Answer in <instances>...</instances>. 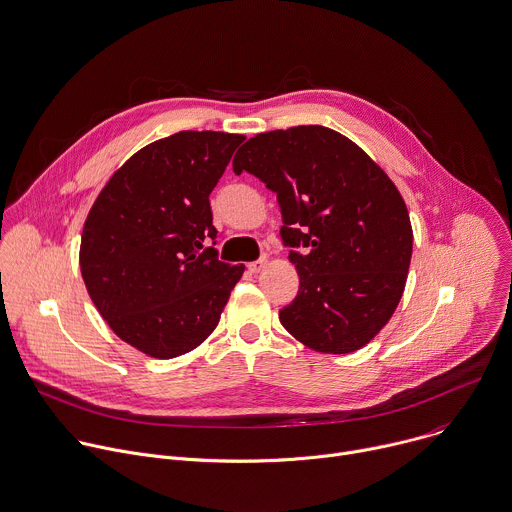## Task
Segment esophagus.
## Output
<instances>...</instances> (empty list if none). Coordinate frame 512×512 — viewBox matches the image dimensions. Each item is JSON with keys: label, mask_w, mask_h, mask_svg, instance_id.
<instances>
[{"label": "esophagus", "mask_w": 512, "mask_h": 512, "mask_svg": "<svg viewBox=\"0 0 512 512\" xmlns=\"http://www.w3.org/2000/svg\"><path fill=\"white\" fill-rule=\"evenodd\" d=\"M267 259H259V261H253V263H249L247 265V269H249V273H261L265 267H267Z\"/></svg>", "instance_id": "1"}]
</instances>
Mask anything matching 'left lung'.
Here are the masks:
<instances>
[{"mask_svg": "<svg viewBox=\"0 0 512 512\" xmlns=\"http://www.w3.org/2000/svg\"><path fill=\"white\" fill-rule=\"evenodd\" d=\"M233 170L277 193L281 239L299 275L281 325L309 350H362L394 315L412 259L406 203L384 170L348 136L309 124L249 138Z\"/></svg>", "mask_w": 512, "mask_h": 512, "instance_id": "1", "label": "left lung"}]
</instances>
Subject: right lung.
Instances as JSON below:
<instances>
[{
	"instance_id": "1",
	"label": "right lung",
	"mask_w": 512,
	"mask_h": 512,
	"mask_svg": "<svg viewBox=\"0 0 512 512\" xmlns=\"http://www.w3.org/2000/svg\"><path fill=\"white\" fill-rule=\"evenodd\" d=\"M243 134L181 130L134 152L96 197L80 243L88 295L138 352L170 360L217 327L245 265L217 259L209 195Z\"/></svg>"
}]
</instances>
